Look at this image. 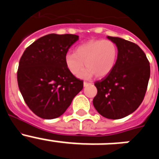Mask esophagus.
<instances>
[{"instance_id": "34e87169", "label": "esophagus", "mask_w": 159, "mask_h": 159, "mask_svg": "<svg viewBox=\"0 0 159 159\" xmlns=\"http://www.w3.org/2000/svg\"><path fill=\"white\" fill-rule=\"evenodd\" d=\"M89 84H90V83L85 82V81H84V87H88Z\"/></svg>"}]
</instances>
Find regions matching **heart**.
Wrapping results in <instances>:
<instances>
[{
  "label": "heart",
  "instance_id": "heart-1",
  "mask_svg": "<svg viewBox=\"0 0 159 159\" xmlns=\"http://www.w3.org/2000/svg\"><path fill=\"white\" fill-rule=\"evenodd\" d=\"M118 55L117 45L111 40H92L79 45L75 53H67L64 62L68 71L75 76L85 65L87 68L80 75L81 78L89 79L94 75L97 78H102L115 68Z\"/></svg>",
  "mask_w": 159,
  "mask_h": 159
}]
</instances>
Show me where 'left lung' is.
Here are the masks:
<instances>
[{"label":"left lung","instance_id":"obj_1","mask_svg":"<svg viewBox=\"0 0 159 159\" xmlns=\"http://www.w3.org/2000/svg\"><path fill=\"white\" fill-rule=\"evenodd\" d=\"M117 45L119 55L111 72L95 83L97 95L93 105L101 116L119 119L129 116L143 102L151 75L144 52L133 42L107 36Z\"/></svg>","mask_w":159,"mask_h":159}]
</instances>
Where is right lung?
Here are the masks:
<instances>
[{"label":"right lung","mask_w":159,"mask_h":159,"mask_svg":"<svg viewBox=\"0 0 159 159\" xmlns=\"http://www.w3.org/2000/svg\"><path fill=\"white\" fill-rule=\"evenodd\" d=\"M77 35L48 34L24 52L17 70V83L24 100L35 115L56 119L65 112L84 81L71 75L64 58Z\"/></svg>","instance_id":"right-lung-1"}]
</instances>
